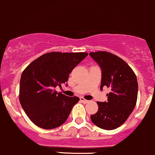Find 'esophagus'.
Wrapping results in <instances>:
<instances>
[{
    "label": "esophagus",
    "mask_w": 155,
    "mask_h": 155,
    "mask_svg": "<svg viewBox=\"0 0 155 155\" xmlns=\"http://www.w3.org/2000/svg\"><path fill=\"white\" fill-rule=\"evenodd\" d=\"M80 101H81V102H82V103H84V104H87V103H88V102H89L88 100L85 99V98H83V97L80 98Z\"/></svg>",
    "instance_id": "1"
}]
</instances>
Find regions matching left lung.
Wrapping results in <instances>:
<instances>
[{
	"label": "left lung",
	"mask_w": 155,
	"mask_h": 155,
	"mask_svg": "<svg viewBox=\"0 0 155 155\" xmlns=\"http://www.w3.org/2000/svg\"><path fill=\"white\" fill-rule=\"evenodd\" d=\"M89 55L101 68V89H110L107 101H98V110L92 115V122L104 130L121 126L133 112L138 92L137 76L125 61L107 51L90 52Z\"/></svg>",
	"instance_id": "1"
}]
</instances>
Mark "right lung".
I'll return each instance as SVG.
<instances>
[{"label":"right lung","instance_id":"add662e5","mask_svg":"<svg viewBox=\"0 0 155 155\" xmlns=\"http://www.w3.org/2000/svg\"><path fill=\"white\" fill-rule=\"evenodd\" d=\"M87 55L85 52L46 53L24 70L20 80L19 101L27 116L36 126L53 129L66 122L80 98L57 93L54 88L68 81L73 68Z\"/></svg>","mask_w":155,"mask_h":155}]
</instances>
